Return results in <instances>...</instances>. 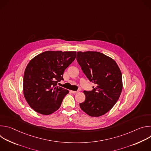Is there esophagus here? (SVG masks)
I'll list each match as a JSON object with an SVG mask.
<instances>
[{"label":"esophagus","mask_w":151,"mask_h":151,"mask_svg":"<svg viewBox=\"0 0 151 151\" xmlns=\"http://www.w3.org/2000/svg\"><path fill=\"white\" fill-rule=\"evenodd\" d=\"M71 93H73V94H76L78 93V91H71Z\"/></svg>","instance_id":"obj_1"}]
</instances>
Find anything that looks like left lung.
I'll return each instance as SVG.
<instances>
[{
    "label": "left lung",
    "instance_id": "obj_1",
    "mask_svg": "<svg viewBox=\"0 0 151 151\" xmlns=\"http://www.w3.org/2000/svg\"><path fill=\"white\" fill-rule=\"evenodd\" d=\"M76 60L87 78L96 85L92 91H84L85 100L81 109L91 116L109 112L119 98L122 90V73L115 61L96 51L77 52Z\"/></svg>",
    "mask_w": 151,
    "mask_h": 151
}]
</instances>
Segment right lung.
I'll list each match as a JSON object with an SVG mask.
<instances>
[{"instance_id": "add662e5", "label": "right lung", "mask_w": 151, "mask_h": 151, "mask_svg": "<svg viewBox=\"0 0 151 151\" xmlns=\"http://www.w3.org/2000/svg\"><path fill=\"white\" fill-rule=\"evenodd\" d=\"M76 52L48 51L42 52L28 63L23 78L26 100L36 112L50 115L58 110L68 90L58 87L63 73L75 60Z\"/></svg>"}]
</instances>
